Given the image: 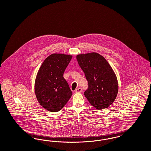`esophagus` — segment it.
<instances>
[{
  "mask_svg": "<svg viewBox=\"0 0 151 151\" xmlns=\"http://www.w3.org/2000/svg\"><path fill=\"white\" fill-rule=\"evenodd\" d=\"M81 91H82V89L80 88V87L77 88L75 89V92H81Z\"/></svg>",
  "mask_w": 151,
  "mask_h": 151,
  "instance_id": "1",
  "label": "esophagus"
}]
</instances>
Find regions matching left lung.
Masks as SVG:
<instances>
[{
  "instance_id": "left-lung-1",
  "label": "left lung",
  "mask_w": 151,
  "mask_h": 151,
  "mask_svg": "<svg viewBox=\"0 0 151 151\" xmlns=\"http://www.w3.org/2000/svg\"><path fill=\"white\" fill-rule=\"evenodd\" d=\"M76 59L88 81L84 95L89 103L98 109L109 106L118 92L115 73L106 59L96 52L80 54Z\"/></svg>"
}]
</instances>
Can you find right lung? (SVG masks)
<instances>
[{
    "instance_id": "1",
    "label": "right lung",
    "mask_w": 151,
    "mask_h": 151,
    "mask_svg": "<svg viewBox=\"0 0 151 151\" xmlns=\"http://www.w3.org/2000/svg\"><path fill=\"white\" fill-rule=\"evenodd\" d=\"M72 56L53 53L45 60L37 72L35 83L36 96L47 110L56 112L62 109L72 92L63 74Z\"/></svg>"
}]
</instances>
